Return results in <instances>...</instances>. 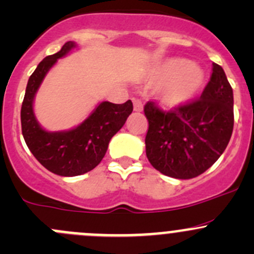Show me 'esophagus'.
I'll use <instances>...</instances> for the list:
<instances>
[{"label":"esophagus","instance_id":"1","mask_svg":"<svg viewBox=\"0 0 254 254\" xmlns=\"http://www.w3.org/2000/svg\"><path fill=\"white\" fill-rule=\"evenodd\" d=\"M132 103H134L135 112H142L143 106H142V102L140 101V99H132Z\"/></svg>","mask_w":254,"mask_h":254}]
</instances>
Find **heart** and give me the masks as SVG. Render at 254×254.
<instances>
[{"label":"heart","instance_id":"b5f03b06","mask_svg":"<svg viewBox=\"0 0 254 254\" xmlns=\"http://www.w3.org/2000/svg\"><path fill=\"white\" fill-rule=\"evenodd\" d=\"M151 79L161 84L158 98L170 108L183 106L194 98L204 84L205 75L200 67L186 59H168L155 68Z\"/></svg>","mask_w":254,"mask_h":254}]
</instances>
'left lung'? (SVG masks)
Masks as SVG:
<instances>
[{
    "label": "left lung",
    "mask_w": 254,
    "mask_h": 254,
    "mask_svg": "<svg viewBox=\"0 0 254 254\" xmlns=\"http://www.w3.org/2000/svg\"><path fill=\"white\" fill-rule=\"evenodd\" d=\"M146 156L162 175L190 179L211 167L234 130V92L224 68L212 64L209 83L198 101L162 112L148 102Z\"/></svg>",
    "instance_id": "obj_1"
}]
</instances>
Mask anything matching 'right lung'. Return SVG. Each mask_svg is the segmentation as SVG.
Segmentation results:
<instances>
[{"label":"right lung","instance_id":"obj_1","mask_svg":"<svg viewBox=\"0 0 254 254\" xmlns=\"http://www.w3.org/2000/svg\"><path fill=\"white\" fill-rule=\"evenodd\" d=\"M77 48L67 42L60 51L49 55L38 65L28 79L20 109L22 134L34 157L50 172L75 177L89 172L99 165L109 141L132 112L131 101L123 104L101 102L77 127L63 131L45 130L34 114V98L40 84L59 59Z\"/></svg>","mask_w":254,"mask_h":254}]
</instances>
